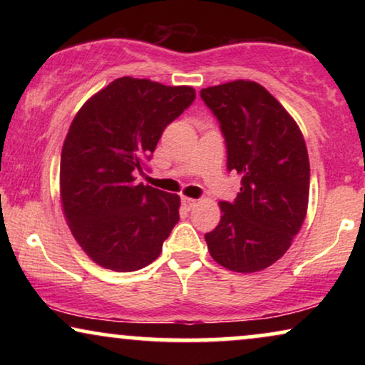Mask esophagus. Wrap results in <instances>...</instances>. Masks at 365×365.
<instances>
[{
  "label": "esophagus",
  "mask_w": 365,
  "mask_h": 365,
  "mask_svg": "<svg viewBox=\"0 0 365 365\" xmlns=\"http://www.w3.org/2000/svg\"><path fill=\"white\" fill-rule=\"evenodd\" d=\"M181 202L186 209H192L194 206H196L197 201H196V199H191V197H181Z\"/></svg>",
  "instance_id": "esophagus-1"
}]
</instances>
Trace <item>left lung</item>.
<instances>
[{"label": "left lung", "mask_w": 365, "mask_h": 365, "mask_svg": "<svg viewBox=\"0 0 365 365\" xmlns=\"http://www.w3.org/2000/svg\"><path fill=\"white\" fill-rule=\"evenodd\" d=\"M227 148V169L241 176L234 202L207 232L211 256L234 272H257L281 259L301 229L309 202V156L301 129L282 104L254 81L201 89Z\"/></svg>", "instance_id": "1"}]
</instances>
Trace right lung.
Here are the masks:
<instances>
[{
	"label": "right lung",
	"instance_id": "right-lung-1",
	"mask_svg": "<svg viewBox=\"0 0 365 365\" xmlns=\"http://www.w3.org/2000/svg\"><path fill=\"white\" fill-rule=\"evenodd\" d=\"M194 98L191 86L124 76L74 116L63 144L59 194L74 239L101 267L133 272L161 254L181 199L136 182L134 174Z\"/></svg>",
	"mask_w": 365,
	"mask_h": 365
}]
</instances>
